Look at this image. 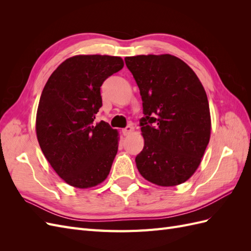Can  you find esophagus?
Listing matches in <instances>:
<instances>
[{"instance_id":"34e87169","label":"esophagus","mask_w":251,"mask_h":251,"mask_svg":"<svg viewBox=\"0 0 251 251\" xmlns=\"http://www.w3.org/2000/svg\"><path fill=\"white\" fill-rule=\"evenodd\" d=\"M132 132H133V126H127L126 127H125L124 130H123V134H124L125 136L130 135Z\"/></svg>"}]
</instances>
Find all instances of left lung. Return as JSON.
<instances>
[{
    "label": "left lung",
    "mask_w": 251,
    "mask_h": 251,
    "mask_svg": "<svg viewBox=\"0 0 251 251\" xmlns=\"http://www.w3.org/2000/svg\"><path fill=\"white\" fill-rule=\"evenodd\" d=\"M140 90L144 147L135 158L141 176L175 186L193 176L210 138L207 95L196 73L171 55L125 58Z\"/></svg>",
    "instance_id": "left-lung-1"
}]
</instances>
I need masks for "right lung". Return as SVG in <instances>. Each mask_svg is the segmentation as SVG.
<instances>
[{"label":"right lung","instance_id":"1","mask_svg":"<svg viewBox=\"0 0 251 251\" xmlns=\"http://www.w3.org/2000/svg\"><path fill=\"white\" fill-rule=\"evenodd\" d=\"M110 55H75L51 74L36 113V136L50 165L68 184L88 188L105 180L118 150V132L96 124L100 87L123 69Z\"/></svg>","mask_w":251,"mask_h":251}]
</instances>
